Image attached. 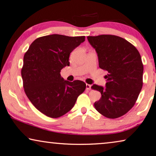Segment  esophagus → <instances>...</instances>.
I'll use <instances>...</instances> for the list:
<instances>
[{"instance_id": "obj_1", "label": "esophagus", "mask_w": 156, "mask_h": 156, "mask_svg": "<svg viewBox=\"0 0 156 156\" xmlns=\"http://www.w3.org/2000/svg\"><path fill=\"white\" fill-rule=\"evenodd\" d=\"M86 87H87V90H90V89H91V85L90 84H87V85H86Z\"/></svg>"}]
</instances>
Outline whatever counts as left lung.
<instances>
[{"label": "left lung", "mask_w": 156, "mask_h": 156, "mask_svg": "<svg viewBox=\"0 0 156 156\" xmlns=\"http://www.w3.org/2000/svg\"><path fill=\"white\" fill-rule=\"evenodd\" d=\"M87 39L97 53L99 67L108 72L105 88L97 84L91 87L101 93L94 107L107 118L120 117L133 107L143 86L144 66L140 52L119 36L101 35Z\"/></svg>", "instance_id": "8db88e82"}]
</instances>
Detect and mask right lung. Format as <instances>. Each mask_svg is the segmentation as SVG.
Wrapping results in <instances>:
<instances>
[{"label":"right lung","instance_id":"1","mask_svg":"<svg viewBox=\"0 0 156 156\" xmlns=\"http://www.w3.org/2000/svg\"><path fill=\"white\" fill-rule=\"evenodd\" d=\"M85 41V36L53 34L36 39L23 58V88L34 107L51 118H58L74 107L86 89L80 80H64L61 69L69 66L70 53Z\"/></svg>","mask_w":156,"mask_h":156}]
</instances>
